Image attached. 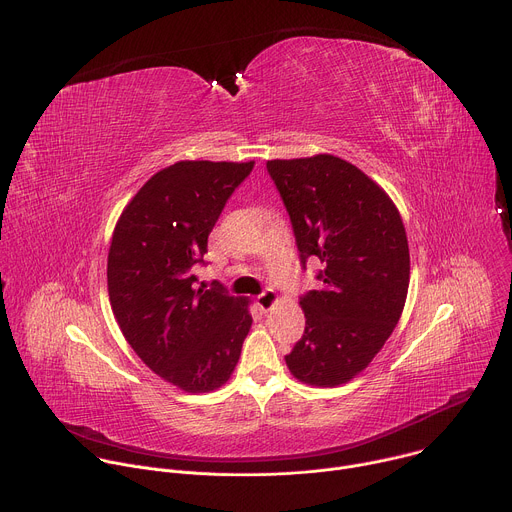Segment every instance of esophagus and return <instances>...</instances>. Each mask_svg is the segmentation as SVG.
Here are the masks:
<instances>
[{
	"label": "esophagus",
	"mask_w": 512,
	"mask_h": 512,
	"mask_svg": "<svg viewBox=\"0 0 512 512\" xmlns=\"http://www.w3.org/2000/svg\"><path fill=\"white\" fill-rule=\"evenodd\" d=\"M257 307L263 311V313H267V311H271L275 305H277V301H279V297H277V293L275 291H271V289H267V291H263L261 295H257Z\"/></svg>",
	"instance_id": "34e87169"
}]
</instances>
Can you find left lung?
Listing matches in <instances>:
<instances>
[{"mask_svg": "<svg viewBox=\"0 0 512 512\" xmlns=\"http://www.w3.org/2000/svg\"><path fill=\"white\" fill-rule=\"evenodd\" d=\"M267 170L301 263H323L321 287L299 299L305 331L285 364L307 386L348 384L378 356L404 311L410 249L400 211L364 170L333 154L275 158Z\"/></svg>", "mask_w": 512, "mask_h": 512, "instance_id": "left-lung-1", "label": "left lung"}]
</instances>
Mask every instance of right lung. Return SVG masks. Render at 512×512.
Masks as SVG:
<instances>
[{
	"label": "right lung",
	"mask_w": 512,
	"mask_h": 512,
	"mask_svg": "<svg viewBox=\"0 0 512 512\" xmlns=\"http://www.w3.org/2000/svg\"><path fill=\"white\" fill-rule=\"evenodd\" d=\"M249 162L179 160L120 213L108 249V297L136 356L164 382L205 394L229 382L253 317L249 297L195 289L197 263Z\"/></svg>",
	"instance_id": "add662e5"
}]
</instances>
